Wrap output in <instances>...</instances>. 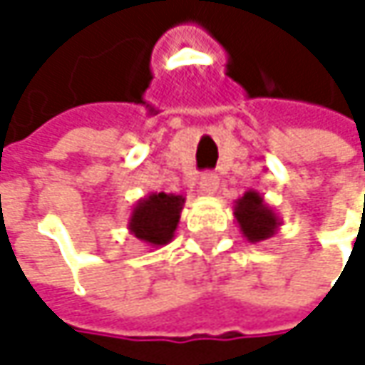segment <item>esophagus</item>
<instances>
[{"instance_id":"obj_1","label":"esophagus","mask_w":365,"mask_h":365,"mask_svg":"<svg viewBox=\"0 0 365 365\" xmlns=\"http://www.w3.org/2000/svg\"><path fill=\"white\" fill-rule=\"evenodd\" d=\"M200 187H202V191L207 193V195L216 193V189H218V176L214 172H204L202 178H200Z\"/></svg>"}]
</instances>
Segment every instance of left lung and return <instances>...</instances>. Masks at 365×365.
Returning a JSON list of instances; mask_svg holds the SVG:
<instances>
[{
    "instance_id": "left-lung-1",
    "label": "left lung",
    "mask_w": 365,
    "mask_h": 365,
    "mask_svg": "<svg viewBox=\"0 0 365 365\" xmlns=\"http://www.w3.org/2000/svg\"><path fill=\"white\" fill-rule=\"evenodd\" d=\"M233 214L237 218V225H240L244 237L252 244L269 240L271 235H275V231L282 225L277 214L267 205L262 195L256 191H246L244 197H240L235 202Z\"/></svg>"
}]
</instances>
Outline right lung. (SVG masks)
<instances>
[{"instance_id": "right-lung-1", "label": "right lung", "mask_w": 365, "mask_h": 365, "mask_svg": "<svg viewBox=\"0 0 365 365\" xmlns=\"http://www.w3.org/2000/svg\"><path fill=\"white\" fill-rule=\"evenodd\" d=\"M182 204L185 197L172 193H151L149 197H143L132 210L128 222L130 233L147 246H165L174 237Z\"/></svg>"}]
</instances>
